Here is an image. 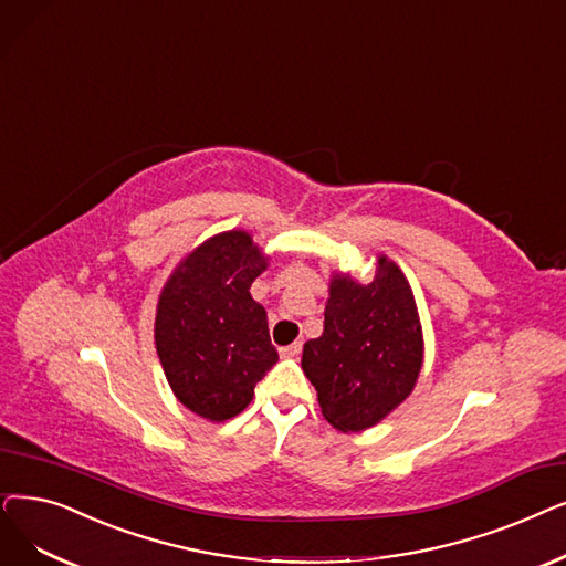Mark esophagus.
I'll list each match as a JSON object with an SVG mask.
<instances>
[{
  "mask_svg": "<svg viewBox=\"0 0 566 566\" xmlns=\"http://www.w3.org/2000/svg\"><path fill=\"white\" fill-rule=\"evenodd\" d=\"M301 352H303V342H293V344H289V347H282V349H280V354H282L284 358H298Z\"/></svg>",
  "mask_w": 566,
  "mask_h": 566,
  "instance_id": "esophagus-1",
  "label": "esophagus"
}]
</instances>
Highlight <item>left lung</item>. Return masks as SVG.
Masks as SVG:
<instances>
[{"label":"left lung","mask_w":566,"mask_h":566,"mask_svg":"<svg viewBox=\"0 0 566 566\" xmlns=\"http://www.w3.org/2000/svg\"><path fill=\"white\" fill-rule=\"evenodd\" d=\"M322 337L305 342L303 373L326 421L360 432L409 398L423 365V331L398 263L377 259L370 284L335 273Z\"/></svg>","instance_id":"left-lung-1"}]
</instances>
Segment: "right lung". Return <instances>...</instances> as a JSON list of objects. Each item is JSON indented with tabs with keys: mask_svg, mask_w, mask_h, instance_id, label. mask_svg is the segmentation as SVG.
<instances>
[{
	"mask_svg": "<svg viewBox=\"0 0 566 566\" xmlns=\"http://www.w3.org/2000/svg\"><path fill=\"white\" fill-rule=\"evenodd\" d=\"M265 265L248 231H224L185 256L161 289L155 344L164 375L176 398L208 421L238 416L280 358L250 293Z\"/></svg>",
	"mask_w": 566,
	"mask_h": 566,
	"instance_id": "obj_1",
	"label": "right lung"
}]
</instances>
